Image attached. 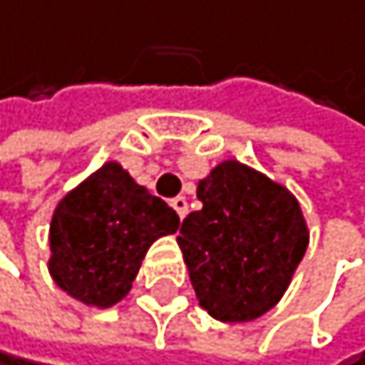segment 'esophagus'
Masks as SVG:
<instances>
[{"instance_id":"34e87169","label":"esophagus","mask_w":365,"mask_h":365,"mask_svg":"<svg viewBox=\"0 0 365 365\" xmlns=\"http://www.w3.org/2000/svg\"><path fill=\"white\" fill-rule=\"evenodd\" d=\"M172 207H175V211H177V216H179V218H184V216L188 214V202H186L184 195H179V197L172 200Z\"/></svg>"}]
</instances>
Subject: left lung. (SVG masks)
I'll list each match as a JSON object with an SVG mask.
<instances>
[{
	"mask_svg": "<svg viewBox=\"0 0 365 365\" xmlns=\"http://www.w3.org/2000/svg\"><path fill=\"white\" fill-rule=\"evenodd\" d=\"M200 211L177 244L200 306L220 322H250L272 310L308 248L297 197L262 172L223 160L197 184Z\"/></svg>",
	"mask_w": 365,
	"mask_h": 365,
	"instance_id": "left-lung-1",
	"label": "left lung"
}]
</instances>
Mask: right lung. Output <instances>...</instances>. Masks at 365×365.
<instances>
[{"mask_svg": "<svg viewBox=\"0 0 365 365\" xmlns=\"http://www.w3.org/2000/svg\"><path fill=\"white\" fill-rule=\"evenodd\" d=\"M177 227L175 209L108 160L52 214L50 276L78 302L110 308L130 292L149 246Z\"/></svg>", "mask_w": 365, "mask_h": 365, "instance_id": "right-lung-1", "label": "right lung"}]
</instances>
